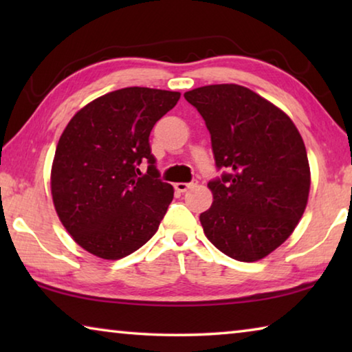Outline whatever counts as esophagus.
<instances>
[{
    "instance_id": "1",
    "label": "esophagus",
    "mask_w": 352,
    "mask_h": 352,
    "mask_svg": "<svg viewBox=\"0 0 352 352\" xmlns=\"http://www.w3.org/2000/svg\"><path fill=\"white\" fill-rule=\"evenodd\" d=\"M197 186V180H192L190 183H175V189L178 192H186L188 189Z\"/></svg>"
}]
</instances>
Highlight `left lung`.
I'll return each instance as SVG.
<instances>
[{
	"label": "left lung",
	"instance_id": "obj_1",
	"mask_svg": "<svg viewBox=\"0 0 352 352\" xmlns=\"http://www.w3.org/2000/svg\"><path fill=\"white\" fill-rule=\"evenodd\" d=\"M205 119L217 169L200 222L214 247L254 262L294 233L306 210L311 169L305 142L283 110L236 83L184 93Z\"/></svg>",
	"mask_w": 352,
	"mask_h": 352
}]
</instances>
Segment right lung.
I'll return each mask as SVG.
<instances>
[{"instance_id":"right-lung-1","label":"right lung","mask_w":352,"mask_h":352,"mask_svg":"<svg viewBox=\"0 0 352 352\" xmlns=\"http://www.w3.org/2000/svg\"><path fill=\"white\" fill-rule=\"evenodd\" d=\"M178 99V91L122 88L94 99L65 127L51 169L52 201L88 253L126 258L157 233L174 188L160 180L148 136Z\"/></svg>"}]
</instances>
